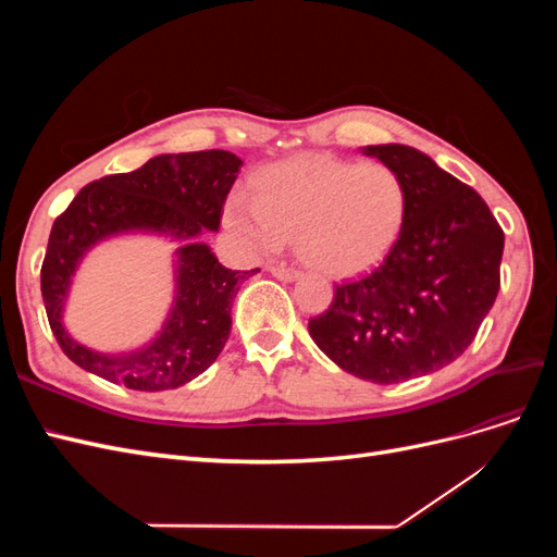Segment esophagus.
I'll return each mask as SVG.
<instances>
[{
    "mask_svg": "<svg viewBox=\"0 0 557 557\" xmlns=\"http://www.w3.org/2000/svg\"><path fill=\"white\" fill-rule=\"evenodd\" d=\"M269 272H272V276H274V278H278V281H285V283L297 281V278L301 276V274L297 272V269L283 267V264H274V267H269Z\"/></svg>",
    "mask_w": 557,
    "mask_h": 557,
    "instance_id": "obj_1",
    "label": "esophagus"
}]
</instances>
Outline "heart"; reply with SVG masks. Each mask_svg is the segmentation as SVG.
<instances>
[{
  "label": "heart",
  "instance_id": "heart-1",
  "mask_svg": "<svg viewBox=\"0 0 557 557\" xmlns=\"http://www.w3.org/2000/svg\"><path fill=\"white\" fill-rule=\"evenodd\" d=\"M407 190L391 166L307 156L267 166L256 197L232 193L225 223L252 252L297 242L299 258L330 276L379 264L399 239Z\"/></svg>",
  "mask_w": 557,
  "mask_h": 557
}]
</instances>
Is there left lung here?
Returning a JSON list of instances; mask_svg holds the SVG:
<instances>
[{
	"label": "left lung",
	"instance_id": "1",
	"mask_svg": "<svg viewBox=\"0 0 557 557\" xmlns=\"http://www.w3.org/2000/svg\"><path fill=\"white\" fill-rule=\"evenodd\" d=\"M401 178L407 215L383 262L336 285L309 334L344 372L391 385L460 358L499 290L504 232L483 197L404 144L360 148Z\"/></svg>",
	"mask_w": 557,
	"mask_h": 557
}]
</instances>
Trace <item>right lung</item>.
<instances>
[{
    "label": "right lung",
    "mask_w": 557,
    "mask_h": 557,
    "mask_svg": "<svg viewBox=\"0 0 557 557\" xmlns=\"http://www.w3.org/2000/svg\"><path fill=\"white\" fill-rule=\"evenodd\" d=\"M227 150L164 153L127 174L92 181L50 230L41 264V295L64 356L86 372L129 391L158 393L190 383L215 362L232 327L239 283L260 269L232 272L218 262L205 230L221 227L223 205L242 170ZM125 233L178 240L175 297L153 341L134 351L102 354L83 347L63 327V307L75 269L97 244Z\"/></svg>",
    "instance_id": "obj_1"
}]
</instances>
